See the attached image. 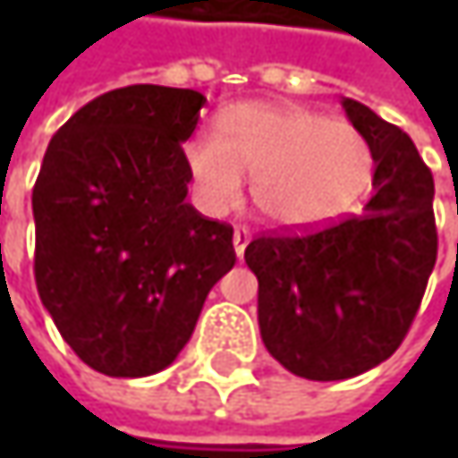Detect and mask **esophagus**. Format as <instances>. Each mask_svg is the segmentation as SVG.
Listing matches in <instances>:
<instances>
[{
    "mask_svg": "<svg viewBox=\"0 0 458 458\" xmlns=\"http://www.w3.org/2000/svg\"><path fill=\"white\" fill-rule=\"evenodd\" d=\"M249 238H251V230L246 228V225H235V230H233V246H235L238 257H243V249H246Z\"/></svg>",
    "mask_w": 458,
    "mask_h": 458,
    "instance_id": "1",
    "label": "esophagus"
}]
</instances>
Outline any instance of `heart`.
I'll use <instances>...</instances> for the list:
<instances>
[{
	"mask_svg": "<svg viewBox=\"0 0 458 458\" xmlns=\"http://www.w3.org/2000/svg\"><path fill=\"white\" fill-rule=\"evenodd\" d=\"M185 164L201 204L230 209L251 174L254 207L281 228L323 225L363 193L374 156L347 122L294 106H235L220 119V138L185 142Z\"/></svg>",
	"mask_w": 458,
	"mask_h": 458,
	"instance_id": "obj_1",
	"label": "heart"
}]
</instances>
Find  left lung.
<instances>
[{
	"mask_svg": "<svg viewBox=\"0 0 458 458\" xmlns=\"http://www.w3.org/2000/svg\"><path fill=\"white\" fill-rule=\"evenodd\" d=\"M342 106L377 164L363 212L326 228L262 233L243 251L259 281L267 352L313 382L350 379L387 360L437 259L435 182L413 140L358 100Z\"/></svg>",
	"mask_w": 458,
	"mask_h": 458,
	"instance_id": "left-lung-1",
	"label": "left lung"
}]
</instances>
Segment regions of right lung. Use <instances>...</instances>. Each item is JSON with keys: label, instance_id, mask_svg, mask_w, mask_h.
Wrapping results in <instances>:
<instances>
[{"label": "right lung", "instance_id": "right-lung-1", "mask_svg": "<svg viewBox=\"0 0 458 458\" xmlns=\"http://www.w3.org/2000/svg\"><path fill=\"white\" fill-rule=\"evenodd\" d=\"M207 98L132 84L79 108L34 185V278L60 336L106 377H148L188 344L235 265L233 228L196 212L182 142Z\"/></svg>", "mask_w": 458, "mask_h": 458}]
</instances>
